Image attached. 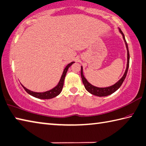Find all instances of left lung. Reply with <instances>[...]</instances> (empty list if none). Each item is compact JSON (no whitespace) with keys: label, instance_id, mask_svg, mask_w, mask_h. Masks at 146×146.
Masks as SVG:
<instances>
[{"label":"left lung","instance_id":"obj_1","mask_svg":"<svg viewBox=\"0 0 146 146\" xmlns=\"http://www.w3.org/2000/svg\"><path fill=\"white\" fill-rule=\"evenodd\" d=\"M119 32L121 34L123 35V39H124V40H125L126 47V49H127V66H126L125 72L124 74V75H123V76L121 78V79L119 81L117 82L116 84L112 85V86H109V87H107V88H97V87L93 86V85H92L90 83H89L88 82L86 78L84 77L83 72H82V67H81V76L82 82H83V84H84V86L85 87V88H86V90L90 93H92V95L98 96V97H106V96L112 94V93H113L114 92H116L117 90L119 88L120 86H121V84H123V81H124L125 79L126 78V74H127V72H128V67H129V62H130V54H129L128 44L125 40V35H124V34H123V33L122 32V31L120 29H119Z\"/></svg>","mask_w":146,"mask_h":146}]
</instances>
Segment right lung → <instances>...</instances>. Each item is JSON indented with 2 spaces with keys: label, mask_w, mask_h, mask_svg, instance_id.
Instances as JSON below:
<instances>
[{
  "label": "right lung",
  "mask_w": 146,
  "mask_h": 146,
  "mask_svg": "<svg viewBox=\"0 0 146 146\" xmlns=\"http://www.w3.org/2000/svg\"><path fill=\"white\" fill-rule=\"evenodd\" d=\"M74 62H71L69 64H68L67 66H66V67L65 68L64 72L62 74L61 79H60L58 84H57L56 86H55L54 88H53L51 90H49V91H47V92H45L43 93H37V92H32V91L27 89L25 87H24L23 85L21 84L22 86H23L25 90L29 94H30V95H32L35 98H40V99H50V98H53L54 97H55L61 93L63 86H64V79L65 78L66 74H67L68 68H69L70 66L74 64Z\"/></svg>",
  "instance_id": "obj_1"
}]
</instances>
